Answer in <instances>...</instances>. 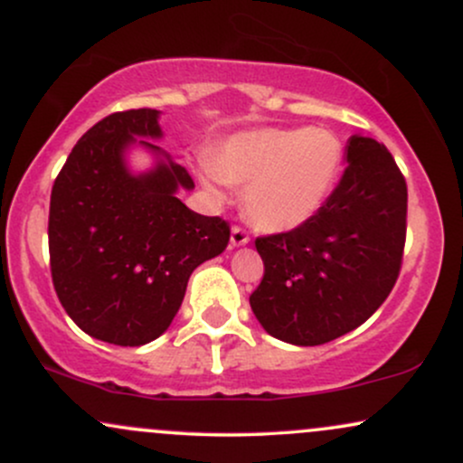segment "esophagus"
I'll return each mask as SVG.
<instances>
[{"label":"esophagus","instance_id":"1","mask_svg":"<svg viewBox=\"0 0 463 463\" xmlns=\"http://www.w3.org/2000/svg\"><path fill=\"white\" fill-rule=\"evenodd\" d=\"M250 241V235L246 231H243L241 226H232V231H231V243L232 246H246V243Z\"/></svg>","mask_w":463,"mask_h":463}]
</instances>
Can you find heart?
<instances>
[{
	"mask_svg": "<svg viewBox=\"0 0 463 463\" xmlns=\"http://www.w3.org/2000/svg\"><path fill=\"white\" fill-rule=\"evenodd\" d=\"M344 143L328 128H259L228 137L202 161L198 176L224 200L246 187V213L263 231H291L331 198L344 169Z\"/></svg>",
	"mask_w": 463,
	"mask_h": 463,
	"instance_id": "heart-1",
	"label": "heart"
}]
</instances>
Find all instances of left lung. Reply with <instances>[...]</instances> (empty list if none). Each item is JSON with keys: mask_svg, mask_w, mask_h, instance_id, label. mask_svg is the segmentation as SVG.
<instances>
[{"mask_svg": "<svg viewBox=\"0 0 463 463\" xmlns=\"http://www.w3.org/2000/svg\"><path fill=\"white\" fill-rule=\"evenodd\" d=\"M346 163L317 215L254 241L265 272L250 307L265 331L294 346H320L361 326L401 272L405 178L370 137H350Z\"/></svg>", "mask_w": 463, "mask_h": 463, "instance_id": "obj_1", "label": "left lung"}]
</instances>
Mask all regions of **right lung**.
Masks as SVG:
<instances>
[{"mask_svg": "<svg viewBox=\"0 0 463 463\" xmlns=\"http://www.w3.org/2000/svg\"><path fill=\"white\" fill-rule=\"evenodd\" d=\"M158 115L137 109L104 117L80 137L52 187L47 235L58 300L84 333L115 346L161 337L191 272L231 239L222 217L180 202L178 191L194 189V180L147 141L163 137ZM132 145L157 156L152 170L129 172Z\"/></svg>", "mask_w": 463, "mask_h": 463, "instance_id": "add662e5", "label": "right lung"}]
</instances>
